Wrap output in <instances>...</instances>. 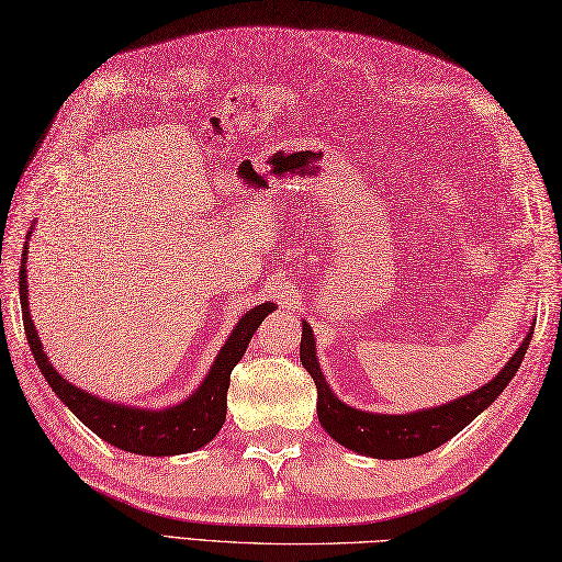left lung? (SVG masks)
<instances>
[{"label": "left lung", "instance_id": "obj_1", "mask_svg": "<svg viewBox=\"0 0 562 562\" xmlns=\"http://www.w3.org/2000/svg\"><path fill=\"white\" fill-rule=\"evenodd\" d=\"M533 324L527 333V338L521 340L517 352L509 357V362L499 369L497 376H493L481 389L465 393V396H459L457 401L435 405V408L389 415L352 408V405L342 403L336 393L330 391L318 364L314 330L306 321H302L300 360L316 384L318 423L338 441V445L372 459H413L420 457V453L432 451L445 445V441H449L453 435H459L461 429L473 423L485 408H491L499 393L507 389L509 381L519 372L524 355L529 350Z\"/></svg>", "mask_w": 562, "mask_h": 562}]
</instances>
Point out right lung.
Listing matches in <instances>:
<instances>
[{
    "instance_id": "1",
    "label": "right lung",
    "mask_w": 562,
    "mask_h": 562,
    "mask_svg": "<svg viewBox=\"0 0 562 562\" xmlns=\"http://www.w3.org/2000/svg\"><path fill=\"white\" fill-rule=\"evenodd\" d=\"M35 222L31 224L33 232ZM29 232V236H31ZM29 246V241H26ZM23 246L21 268H19V296H21V314L23 330L35 357V364L43 372L45 381L57 393L67 408L75 413L79 420L87 425L93 435H99L109 445L142 453V457H176V453H190L207 441L217 437L226 417V391H229L232 369L241 362L250 338L262 324V318L272 314V302L258 304L236 321L232 336L226 338L224 348L214 357L210 372L202 379V384L190 393V396L176 405H166L161 411L139 408V405H125L109 398L93 396L71 384L47 360L38 330L29 312V282H26V262L29 248Z\"/></svg>"
}]
</instances>
